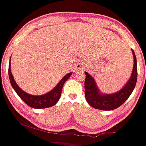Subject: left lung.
Listing matches in <instances>:
<instances>
[{
	"mask_svg": "<svg viewBox=\"0 0 146 146\" xmlns=\"http://www.w3.org/2000/svg\"><path fill=\"white\" fill-rule=\"evenodd\" d=\"M133 56V68L130 79L124 87L119 92L111 95L101 94L97 87L93 78L87 72L85 80V96L88 104L95 109L101 110H113L118 108L129 98L136 86L137 81V63L134 51L132 50Z\"/></svg>",
	"mask_w": 146,
	"mask_h": 146,
	"instance_id": "1",
	"label": "left lung"
}]
</instances>
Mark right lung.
Returning a JSON list of instances; mask_svg holds the SVG:
<instances>
[{"mask_svg": "<svg viewBox=\"0 0 146 146\" xmlns=\"http://www.w3.org/2000/svg\"><path fill=\"white\" fill-rule=\"evenodd\" d=\"M8 75H9L10 81L12 87L15 90L16 93L18 95V96L21 98L22 100L24 101L28 106L32 107V108L44 109L52 107L58 102L60 99V97H61V91H62V88L65 82L70 78V76L72 75V73H69L66 75L52 90L45 95H39V96L26 93L17 85L13 78L11 70H10V61L9 63V67H8Z\"/></svg>", "mask_w": 146, "mask_h": 146, "instance_id": "right-lung-1", "label": "right lung"}]
</instances>
